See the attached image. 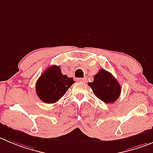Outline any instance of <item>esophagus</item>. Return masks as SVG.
<instances>
[{
    "label": "esophagus",
    "instance_id": "34e87169",
    "mask_svg": "<svg viewBox=\"0 0 153 153\" xmlns=\"http://www.w3.org/2000/svg\"><path fill=\"white\" fill-rule=\"evenodd\" d=\"M77 81H81V82H86L87 80H86V78H77Z\"/></svg>",
    "mask_w": 153,
    "mask_h": 153
}]
</instances>
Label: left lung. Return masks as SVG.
<instances>
[{
	"mask_svg": "<svg viewBox=\"0 0 153 153\" xmlns=\"http://www.w3.org/2000/svg\"><path fill=\"white\" fill-rule=\"evenodd\" d=\"M95 96L105 103H113L121 94L122 88L115 77L105 71L100 69L94 75L93 82L88 83Z\"/></svg>",
	"mask_w": 153,
	"mask_h": 153,
	"instance_id": "8db88e82",
	"label": "left lung"
}]
</instances>
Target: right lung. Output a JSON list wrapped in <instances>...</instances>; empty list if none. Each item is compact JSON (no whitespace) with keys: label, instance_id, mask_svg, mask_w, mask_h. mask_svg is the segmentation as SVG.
Returning a JSON list of instances; mask_svg holds the SVG:
<instances>
[{"label":"right lung","instance_id":"1","mask_svg":"<svg viewBox=\"0 0 153 153\" xmlns=\"http://www.w3.org/2000/svg\"><path fill=\"white\" fill-rule=\"evenodd\" d=\"M75 83L73 78L62 75L59 66L52 65L39 77L36 82V93L45 103L57 102Z\"/></svg>","mask_w":153,"mask_h":153}]
</instances>
